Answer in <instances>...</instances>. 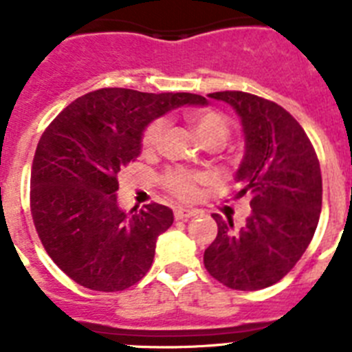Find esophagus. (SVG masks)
Instances as JSON below:
<instances>
[{
	"label": "esophagus",
	"mask_w": 352,
	"mask_h": 352,
	"mask_svg": "<svg viewBox=\"0 0 352 352\" xmlns=\"http://www.w3.org/2000/svg\"><path fill=\"white\" fill-rule=\"evenodd\" d=\"M197 211L194 210H183V208H178V210H174V219L176 220H188L192 217H195Z\"/></svg>",
	"instance_id": "obj_1"
}]
</instances>
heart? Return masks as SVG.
I'll use <instances>...</instances> for the list:
<instances>
[{"mask_svg": "<svg viewBox=\"0 0 352 352\" xmlns=\"http://www.w3.org/2000/svg\"><path fill=\"white\" fill-rule=\"evenodd\" d=\"M186 120L190 121L195 135L203 144L220 146L229 138V123L222 114L213 111V109L192 111V113H188ZM166 130V120H155L146 126L144 133H142V149L146 153H151V151L158 149ZM204 178L201 174L188 173V170H170L164 176V186L176 197L188 201L197 194V185Z\"/></svg>", "mask_w": 352, "mask_h": 352, "instance_id": "heart-1", "label": "heart"}]
</instances>
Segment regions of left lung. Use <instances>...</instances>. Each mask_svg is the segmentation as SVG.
Here are the masks:
<instances>
[{"label": "left lung", "mask_w": 352, "mask_h": 352, "mask_svg": "<svg viewBox=\"0 0 352 352\" xmlns=\"http://www.w3.org/2000/svg\"><path fill=\"white\" fill-rule=\"evenodd\" d=\"M241 120L243 160L236 170L238 194L252 213L234 231L214 213L219 234L204 250V266L220 284L257 291L284 278L316 232L322 204L321 167L305 130L278 104L243 91L210 93Z\"/></svg>", "instance_id": "1"}]
</instances>
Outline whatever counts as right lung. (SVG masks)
<instances>
[{
	"instance_id": "right-lung-1",
	"label": "right lung",
	"mask_w": 352,
	"mask_h": 352,
	"mask_svg": "<svg viewBox=\"0 0 352 352\" xmlns=\"http://www.w3.org/2000/svg\"><path fill=\"white\" fill-rule=\"evenodd\" d=\"M206 102L194 93L104 88L79 96L45 129L31 167V214L43 248L72 280L114 292L148 273L173 210L151 203L125 213L118 173L141 155L151 121Z\"/></svg>"
}]
</instances>
